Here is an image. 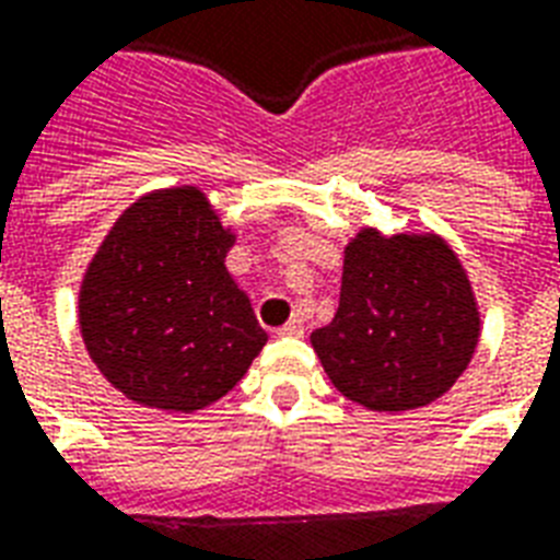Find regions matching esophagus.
I'll use <instances>...</instances> for the list:
<instances>
[{
    "label": "esophagus",
    "instance_id": "1",
    "mask_svg": "<svg viewBox=\"0 0 560 560\" xmlns=\"http://www.w3.org/2000/svg\"><path fill=\"white\" fill-rule=\"evenodd\" d=\"M279 335L281 337H302V335H305V323H302L299 317H290L288 323L279 328Z\"/></svg>",
    "mask_w": 560,
    "mask_h": 560
}]
</instances>
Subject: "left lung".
<instances>
[{"label": "left lung", "instance_id": "obj_1", "mask_svg": "<svg viewBox=\"0 0 560 560\" xmlns=\"http://www.w3.org/2000/svg\"><path fill=\"white\" fill-rule=\"evenodd\" d=\"M311 343L347 399L370 411H411L467 370L479 308L441 237L364 229L347 246L335 319Z\"/></svg>", "mask_w": 560, "mask_h": 560}]
</instances>
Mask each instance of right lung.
I'll use <instances>...</instances> for the list:
<instances>
[{"mask_svg": "<svg viewBox=\"0 0 560 560\" xmlns=\"http://www.w3.org/2000/svg\"><path fill=\"white\" fill-rule=\"evenodd\" d=\"M234 234L202 190L131 205L81 281L84 347L131 402L190 413L217 402L267 343L249 296L225 270Z\"/></svg>", "mask_w": 560, "mask_h": 560, "instance_id": "add662e5", "label": "right lung"}]
</instances>
